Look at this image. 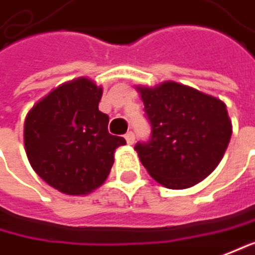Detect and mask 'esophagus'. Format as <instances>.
Returning a JSON list of instances; mask_svg holds the SVG:
<instances>
[{
  "label": "esophagus",
  "instance_id": "1",
  "mask_svg": "<svg viewBox=\"0 0 255 255\" xmlns=\"http://www.w3.org/2000/svg\"><path fill=\"white\" fill-rule=\"evenodd\" d=\"M125 139H126V142H128L129 145H133V143H135V133H133V132H128V133L125 135Z\"/></svg>",
  "mask_w": 255,
  "mask_h": 255
}]
</instances>
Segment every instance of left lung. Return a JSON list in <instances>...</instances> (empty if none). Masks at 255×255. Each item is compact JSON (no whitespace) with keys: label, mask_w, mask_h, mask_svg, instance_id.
Listing matches in <instances>:
<instances>
[{"label":"left lung","mask_w":255,"mask_h":255,"mask_svg":"<svg viewBox=\"0 0 255 255\" xmlns=\"http://www.w3.org/2000/svg\"><path fill=\"white\" fill-rule=\"evenodd\" d=\"M136 90L152 136L135 149L149 175L173 190L205 180L224 158L232 135L227 104L174 81Z\"/></svg>","instance_id":"1"}]
</instances>
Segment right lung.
<instances>
[{
  "mask_svg": "<svg viewBox=\"0 0 255 255\" xmlns=\"http://www.w3.org/2000/svg\"><path fill=\"white\" fill-rule=\"evenodd\" d=\"M103 87L80 77L53 88L28 110L24 149L36 174L69 196H87L107 180L126 140L110 135L99 110Z\"/></svg>",
  "mask_w": 255,
  "mask_h": 255,
  "instance_id": "add662e5",
  "label": "right lung"
}]
</instances>
